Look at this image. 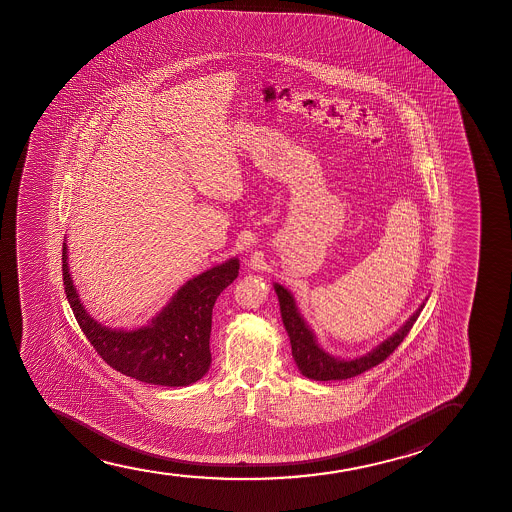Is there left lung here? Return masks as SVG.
Segmentation results:
<instances>
[{
    "instance_id": "left-lung-1",
    "label": "left lung",
    "mask_w": 512,
    "mask_h": 512,
    "mask_svg": "<svg viewBox=\"0 0 512 512\" xmlns=\"http://www.w3.org/2000/svg\"><path fill=\"white\" fill-rule=\"evenodd\" d=\"M274 290H276L278 301H280L281 320H283V325L290 337L295 364L302 372V376L315 379V381L353 378V376H358V374L381 364L404 341V337L409 334V330L413 329L414 322L418 320L421 309L425 306V302H423L395 334L378 344L374 350L365 353L362 357L353 358V360H344V358L341 360V358L329 355L327 351L320 348V344L316 343L313 330L309 329L308 323L304 322L299 309L295 306L294 295L278 283H274Z\"/></svg>"
}]
</instances>
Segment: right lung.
<instances>
[{
  "label": "right lung",
  "mask_w": 512,
  "mask_h": 512,
  "mask_svg": "<svg viewBox=\"0 0 512 512\" xmlns=\"http://www.w3.org/2000/svg\"><path fill=\"white\" fill-rule=\"evenodd\" d=\"M238 271L236 257L211 267L180 287L145 327L110 329L96 322L80 301L71 280L68 246L63 243L64 292L80 329L106 364L150 385H192L208 372L213 306L222 290L238 278Z\"/></svg>",
  "instance_id": "1"
}]
</instances>
